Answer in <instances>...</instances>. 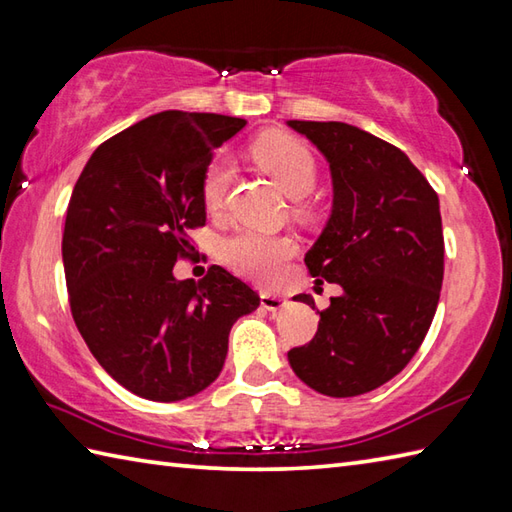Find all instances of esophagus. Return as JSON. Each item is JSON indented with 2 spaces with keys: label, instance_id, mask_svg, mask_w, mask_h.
<instances>
[{
  "label": "esophagus",
  "instance_id": "34e87169",
  "mask_svg": "<svg viewBox=\"0 0 512 512\" xmlns=\"http://www.w3.org/2000/svg\"><path fill=\"white\" fill-rule=\"evenodd\" d=\"M259 299H262V308L273 310V312L284 308V303H286L279 295H275V292H268V290H264L262 295H259Z\"/></svg>",
  "mask_w": 512,
  "mask_h": 512
}]
</instances>
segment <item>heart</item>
<instances>
[{"mask_svg": "<svg viewBox=\"0 0 512 512\" xmlns=\"http://www.w3.org/2000/svg\"><path fill=\"white\" fill-rule=\"evenodd\" d=\"M253 158L277 180L290 198H303L317 180V162L312 151L290 136H266L253 145ZM233 160L228 156L211 158L202 173V200L209 209H217L226 198L233 180ZM295 242L286 235H270L255 228H237L220 242L222 262L237 275L270 284L284 273L288 259L295 255Z\"/></svg>", "mask_w": 512, "mask_h": 512, "instance_id": "obj_1", "label": "heart"}]
</instances>
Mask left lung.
<instances>
[{"instance_id":"left-lung-1","label":"left lung","mask_w":512,"mask_h":512,"mask_svg":"<svg viewBox=\"0 0 512 512\" xmlns=\"http://www.w3.org/2000/svg\"><path fill=\"white\" fill-rule=\"evenodd\" d=\"M330 162L332 213L306 253L317 281L343 288L308 345L288 361L319 394H367L418 352L440 301L444 237L438 193L405 151L347 123L288 121ZM297 301L314 306L310 295Z\"/></svg>"}]
</instances>
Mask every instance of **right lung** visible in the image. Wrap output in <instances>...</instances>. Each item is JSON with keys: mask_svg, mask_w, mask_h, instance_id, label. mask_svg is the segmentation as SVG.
<instances>
[{"mask_svg": "<svg viewBox=\"0 0 512 512\" xmlns=\"http://www.w3.org/2000/svg\"><path fill=\"white\" fill-rule=\"evenodd\" d=\"M244 118L160 112L94 151L63 228L70 310L96 361L132 394L176 402L220 376L233 323L259 295L222 266L178 281L204 226L202 173Z\"/></svg>", "mask_w": 512, "mask_h": 512, "instance_id": "add662e5", "label": "right lung"}]
</instances>
